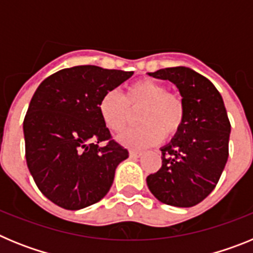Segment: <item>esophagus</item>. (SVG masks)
<instances>
[{"label": "esophagus", "mask_w": 253, "mask_h": 253, "mask_svg": "<svg viewBox=\"0 0 253 253\" xmlns=\"http://www.w3.org/2000/svg\"><path fill=\"white\" fill-rule=\"evenodd\" d=\"M142 154H143V152H140V151H130V152H129V156H130L131 158H138V157H140Z\"/></svg>", "instance_id": "esophagus-1"}]
</instances>
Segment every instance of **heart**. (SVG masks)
I'll list each match as a JSON object with an SVG mask.
<instances>
[{
	"mask_svg": "<svg viewBox=\"0 0 253 253\" xmlns=\"http://www.w3.org/2000/svg\"><path fill=\"white\" fill-rule=\"evenodd\" d=\"M140 125L124 131L119 142L130 148L153 146L163 134L171 138L178 133L185 120V104L180 96L167 92V87L151 78H140L126 87L124 96L107 91L99 102V113L110 130H124L131 120V111L139 110Z\"/></svg>",
	"mask_w": 253,
	"mask_h": 253,
	"instance_id": "1",
	"label": "heart"
}]
</instances>
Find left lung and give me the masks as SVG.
I'll list each match as a JSON object with an SVG mask.
<instances>
[{
    "instance_id": "8db88e82",
    "label": "left lung",
    "mask_w": 253,
    "mask_h": 253,
    "mask_svg": "<svg viewBox=\"0 0 253 253\" xmlns=\"http://www.w3.org/2000/svg\"><path fill=\"white\" fill-rule=\"evenodd\" d=\"M148 75L176 84L185 104V120L161 148L162 167L147 177V185L163 204L194 207L213 191L227 163L231 123L224 102L208 78L187 67Z\"/></svg>"
}]
</instances>
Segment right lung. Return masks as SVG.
Masks as SVG:
<instances>
[{"label": "right lung", "mask_w": 253, "mask_h": 253, "mask_svg": "<svg viewBox=\"0 0 253 253\" xmlns=\"http://www.w3.org/2000/svg\"><path fill=\"white\" fill-rule=\"evenodd\" d=\"M131 76L77 66L49 76L35 91L24 119L26 163L38 189L58 207L80 210L100 202L129 157L111 139L99 102Z\"/></svg>", "instance_id": "right-lung-1"}]
</instances>
